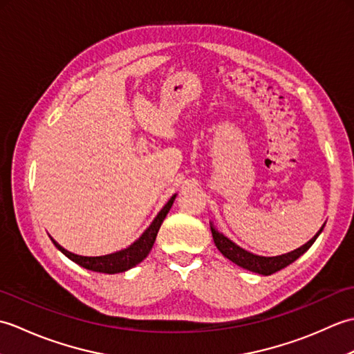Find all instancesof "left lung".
Instances as JSON below:
<instances>
[{
	"label": "left lung",
	"instance_id": "left-lung-1",
	"mask_svg": "<svg viewBox=\"0 0 354 354\" xmlns=\"http://www.w3.org/2000/svg\"><path fill=\"white\" fill-rule=\"evenodd\" d=\"M324 225H322L317 234H315L309 240V242L304 243L303 246H299V248H297V250H293L288 254L275 255V257H265V255H257V254H252L250 251L243 250V248H240L237 243L232 242V240H230L227 236L217 231L212 222H209V228H212L214 245L217 246V250L222 252L223 257H227L232 263H236V265L240 268L251 270V272L260 274V275H270V274L277 272V270L289 266L290 263L295 261L298 257H301V255L315 243V240L318 239L321 231L324 230Z\"/></svg>",
	"mask_w": 354,
	"mask_h": 354
}]
</instances>
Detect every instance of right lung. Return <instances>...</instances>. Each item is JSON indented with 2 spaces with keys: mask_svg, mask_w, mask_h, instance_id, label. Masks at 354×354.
<instances>
[{
  "mask_svg": "<svg viewBox=\"0 0 354 354\" xmlns=\"http://www.w3.org/2000/svg\"><path fill=\"white\" fill-rule=\"evenodd\" d=\"M175 199H176V194H173L167 204L162 207L161 212L156 214L153 222L149 225V228L140 236V239L135 240L132 245L124 248L122 251L106 254V255H99V257H86V255H79V254L66 251L65 248L59 245L55 239H51V242L55 243L57 250L64 255H66L70 260L77 263L79 266L85 268L88 270H94V272H102V274L126 272V270L135 268L138 263H141L147 257L155 243V239H156L158 231H160L161 223L165 219L167 213L170 212Z\"/></svg>",
  "mask_w": 354,
  "mask_h": 354,
  "instance_id": "right-lung-1",
  "label": "right lung"
}]
</instances>
